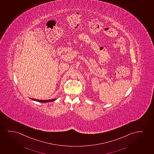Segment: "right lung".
<instances>
[{
    "label": "right lung",
    "instance_id": "add662e5",
    "mask_svg": "<svg viewBox=\"0 0 154 154\" xmlns=\"http://www.w3.org/2000/svg\"><path fill=\"white\" fill-rule=\"evenodd\" d=\"M31 100H33V101H35L37 102H42V103H46V102H52L54 101L55 100H56V99H50V100H38V99H33V98H30Z\"/></svg>",
    "mask_w": 154,
    "mask_h": 154
}]
</instances>
